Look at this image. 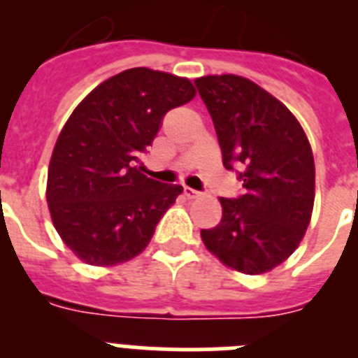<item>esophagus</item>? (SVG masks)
I'll use <instances>...</instances> for the list:
<instances>
[{
    "mask_svg": "<svg viewBox=\"0 0 358 358\" xmlns=\"http://www.w3.org/2000/svg\"><path fill=\"white\" fill-rule=\"evenodd\" d=\"M201 192H197V189H194V188H188V186H186L185 188V197H188V199H199L201 197Z\"/></svg>",
    "mask_w": 358,
    "mask_h": 358,
    "instance_id": "esophagus-1",
    "label": "esophagus"
}]
</instances>
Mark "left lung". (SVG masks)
Instances as JSON below:
<instances>
[{"instance_id": "8db88e82", "label": "left lung", "mask_w": 358, "mask_h": 358, "mask_svg": "<svg viewBox=\"0 0 358 358\" xmlns=\"http://www.w3.org/2000/svg\"><path fill=\"white\" fill-rule=\"evenodd\" d=\"M227 170L238 164L243 195L220 197L222 218L202 229L208 251L231 271L264 274L289 258L312 218L315 164L301 123L276 96L238 75L195 78Z\"/></svg>"}]
</instances>
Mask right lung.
Returning <instances> with one entry per match:
<instances>
[{
	"mask_svg": "<svg viewBox=\"0 0 358 358\" xmlns=\"http://www.w3.org/2000/svg\"><path fill=\"white\" fill-rule=\"evenodd\" d=\"M192 80L131 68L98 84L75 107L53 147L46 182L52 222L84 264L113 267L145 251L182 186L141 173L170 109L194 100Z\"/></svg>",
	"mask_w": 358,
	"mask_h": 358,
	"instance_id": "1",
	"label": "right lung"
}]
</instances>
